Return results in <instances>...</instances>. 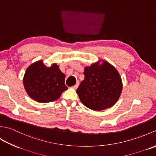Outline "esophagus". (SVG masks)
Segmentation results:
<instances>
[{
	"label": "esophagus",
	"instance_id": "esophagus-1",
	"mask_svg": "<svg viewBox=\"0 0 156 156\" xmlns=\"http://www.w3.org/2000/svg\"><path fill=\"white\" fill-rule=\"evenodd\" d=\"M78 86H79V83L78 82V83H76L74 86H73L72 88H74V89H77V88H78Z\"/></svg>",
	"mask_w": 156,
	"mask_h": 156
}]
</instances>
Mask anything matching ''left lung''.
Instances as JSON below:
<instances>
[{"label":"left lung","instance_id":"obj_1","mask_svg":"<svg viewBox=\"0 0 156 156\" xmlns=\"http://www.w3.org/2000/svg\"><path fill=\"white\" fill-rule=\"evenodd\" d=\"M84 80L76 92L82 103L93 111L112 107L119 100L122 84L120 75L113 66L106 61L92 64L84 68Z\"/></svg>","mask_w":156,"mask_h":156}]
</instances>
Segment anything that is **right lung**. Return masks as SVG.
Listing matches in <instances>:
<instances>
[{
	"label": "right lung",
	"instance_id": "obj_1",
	"mask_svg": "<svg viewBox=\"0 0 156 156\" xmlns=\"http://www.w3.org/2000/svg\"><path fill=\"white\" fill-rule=\"evenodd\" d=\"M65 77L56 64L47 67L42 60H39L26 69L23 84L31 98L41 103H47L58 100L62 92L67 90Z\"/></svg>",
	"mask_w": 156,
	"mask_h": 156
}]
</instances>
